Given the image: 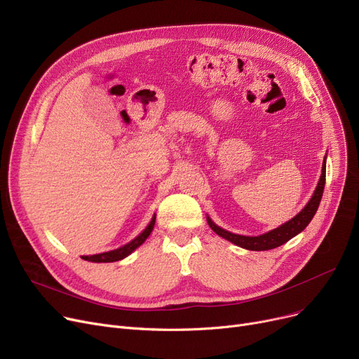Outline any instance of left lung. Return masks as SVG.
Instances as JSON below:
<instances>
[{
    "instance_id": "1",
    "label": "left lung",
    "mask_w": 359,
    "mask_h": 359,
    "mask_svg": "<svg viewBox=\"0 0 359 359\" xmlns=\"http://www.w3.org/2000/svg\"><path fill=\"white\" fill-rule=\"evenodd\" d=\"M325 183H326V157H325L323 167H322V176H320L316 191H314L311 199L309 201V203L304 206V210H301V212H298L292 219L287 221L285 224H282L280 227H278L269 233L257 236V237H249V236H240V234L230 233L227 230L218 227V225L214 224V221L210 217H206V221H208L210 227L218 236L234 243L238 248L248 249V250H256V252L271 250V249L282 246V244L287 243L288 240H291L292 237H295L298 233H301L307 227L318 208L320 201H322Z\"/></svg>"
}]
</instances>
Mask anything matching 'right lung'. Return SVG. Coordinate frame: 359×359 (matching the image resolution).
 I'll use <instances>...</instances> for the list:
<instances>
[{
  "label": "right lung",
  "mask_w": 359,
  "mask_h": 359,
  "mask_svg": "<svg viewBox=\"0 0 359 359\" xmlns=\"http://www.w3.org/2000/svg\"><path fill=\"white\" fill-rule=\"evenodd\" d=\"M156 224V215L151 218V222L147 225V229L132 241L126 243L125 246L116 249V250H110V252H104V253H99V255H93V256H81V259L88 260V262H96V263H109V262H118L126 256H129L132 252H134L137 248H140L141 244L148 238V236L151 234L154 229Z\"/></svg>",
  "instance_id": "1"
}]
</instances>
